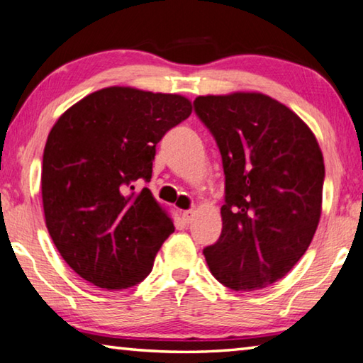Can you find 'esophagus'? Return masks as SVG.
<instances>
[{"label": "esophagus", "mask_w": 363, "mask_h": 363, "mask_svg": "<svg viewBox=\"0 0 363 363\" xmlns=\"http://www.w3.org/2000/svg\"><path fill=\"white\" fill-rule=\"evenodd\" d=\"M194 216H195V211L194 210H186V211H182V219H184V223H192L194 220Z\"/></svg>", "instance_id": "obj_1"}]
</instances>
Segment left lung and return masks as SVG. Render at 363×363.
<instances>
[{"label": "left lung", "mask_w": 363, "mask_h": 363, "mask_svg": "<svg viewBox=\"0 0 363 363\" xmlns=\"http://www.w3.org/2000/svg\"><path fill=\"white\" fill-rule=\"evenodd\" d=\"M194 106L225 174L223 232L203 250L206 264L230 290H261L290 272L317 230L322 150L311 128L266 94L199 96Z\"/></svg>", "instance_id": "left-lung-1"}]
</instances>
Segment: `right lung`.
<instances>
[{"instance_id":"add662e5","label":"right lung","mask_w":363,"mask_h":363,"mask_svg":"<svg viewBox=\"0 0 363 363\" xmlns=\"http://www.w3.org/2000/svg\"><path fill=\"white\" fill-rule=\"evenodd\" d=\"M192 113L179 94L110 86L59 116L43 153L41 196L46 227L79 277L123 290L150 274L174 232L168 213L144 187L155 147Z\"/></svg>"}]
</instances>
